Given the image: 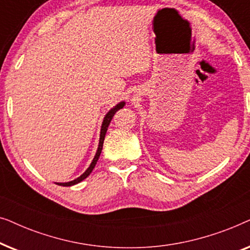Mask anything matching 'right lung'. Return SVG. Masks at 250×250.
Segmentation results:
<instances>
[{"instance_id":"right-lung-1","label":"right lung","mask_w":250,"mask_h":250,"mask_svg":"<svg viewBox=\"0 0 250 250\" xmlns=\"http://www.w3.org/2000/svg\"><path fill=\"white\" fill-rule=\"evenodd\" d=\"M125 102H121V104H118L117 105H116L115 108H112L110 111L108 112L107 115H105V117L104 119V123H102V126H101V133H100V142H99V148H98V151L97 153H95V157L93 159V162L91 163V165L88 168L85 170V173H83V175H81L80 177H77L76 180L74 181H70V182H67V183H57L58 186H62V187H70V186H74V184H77L80 183L81 181H83L84 179H86V177L90 175L92 170H93L94 166L97 165V162L99 159V157H100V153L102 151V146H104V136H105V133H107V129H108V126L109 124H110L111 119L112 117H114V115L116 114V111H118L119 109H122L123 107H124Z\"/></svg>"}]
</instances>
